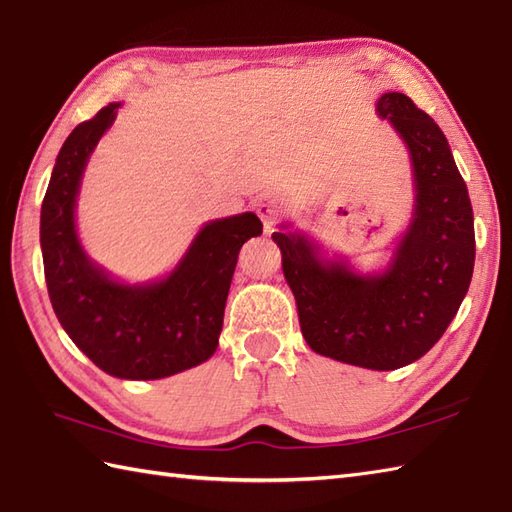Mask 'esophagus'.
<instances>
[{
  "label": "esophagus",
  "mask_w": 512,
  "mask_h": 512,
  "mask_svg": "<svg viewBox=\"0 0 512 512\" xmlns=\"http://www.w3.org/2000/svg\"><path fill=\"white\" fill-rule=\"evenodd\" d=\"M255 211L259 217H262L266 231H270V228H273V224L279 220L281 213H284L286 209H284V200H281L279 195L262 193L255 198Z\"/></svg>",
  "instance_id": "obj_1"
}]
</instances>
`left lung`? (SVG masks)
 Listing matches in <instances>:
<instances>
[{"label": "left lung", "mask_w": 512, "mask_h": 512, "mask_svg": "<svg viewBox=\"0 0 512 512\" xmlns=\"http://www.w3.org/2000/svg\"><path fill=\"white\" fill-rule=\"evenodd\" d=\"M376 112L405 140L416 184L389 266L361 275L343 259H323L306 235L273 239L306 343L334 361L387 372L427 354L458 314L473 277L475 228L469 189L436 121L400 92L380 96Z\"/></svg>", "instance_id": "left-lung-1"}]
</instances>
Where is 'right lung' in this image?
<instances>
[{"label":"right lung","mask_w":512,"mask_h":512,"mask_svg":"<svg viewBox=\"0 0 512 512\" xmlns=\"http://www.w3.org/2000/svg\"><path fill=\"white\" fill-rule=\"evenodd\" d=\"M118 105L76 125L54 162L41 204L43 273L61 328L96 367L116 378L156 380L213 356L239 248L262 235V222L239 213L204 224L160 281L127 286L107 275L85 255L74 206L85 165Z\"/></svg>","instance_id":"add662e5"}]
</instances>
